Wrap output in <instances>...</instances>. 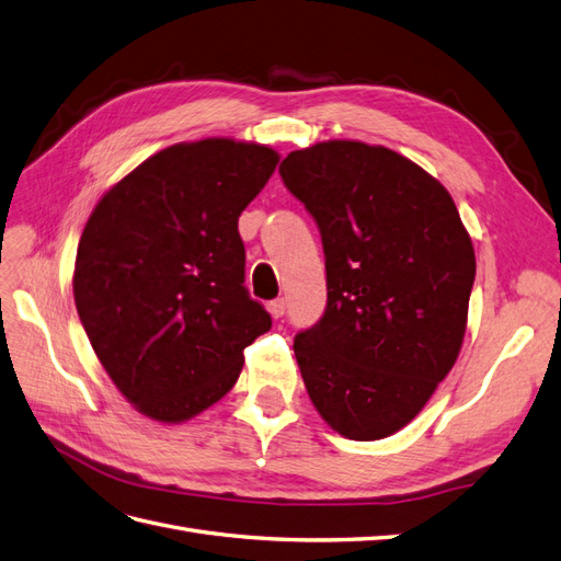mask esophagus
I'll return each mask as SVG.
<instances>
[{
	"label": "esophagus",
	"mask_w": 561,
	"mask_h": 561,
	"mask_svg": "<svg viewBox=\"0 0 561 561\" xmlns=\"http://www.w3.org/2000/svg\"><path fill=\"white\" fill-rule=\"evenodd\" d=\"M266 309H268V313L274 316V318H283V313H285V299H274V301H268L266 304Z\"/></svg>",
	"instance_id": "34e87169"
}]
</instances>
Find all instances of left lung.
<instances>
[{"instance_id": "1", "label": "left lung", "mask_w": 561, "mask_h": 561, "mask_svg": "<svg viewBox=\"0 0 561 561\" xmlns=\"http://www.w3.org/2000/svg\"><path fill=\"white\" fill-rule=\"evenodd\" d=\"M278 173L325 252V313L295 336L304 386L344 437L393 435L461 351L470 236L445 186L393 149L318 142L290 151Z\"/></svg>"}]
</instances>
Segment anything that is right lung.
Instances as JSON below:
<instances>
[{
  "label": "right lung",
  "mask_w": 561,
  "mask_h": 561,
  "mask_svg": "<svg viewBox=\"0 0 561 561\" xmlns=\"http://www.w3.org/2000/svg\"><path fill=\"white\" fill-rule=\"evenodd\" d=\"M271 147L208 138L142 161L83 227L75 304L114 386L180 423L225 398L271 330L248 295L239 217L274 175Z\"/></svg>",
  "instance_id": "right-lung-1"
}]
</instances>
